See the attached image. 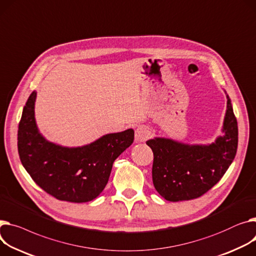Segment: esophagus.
I'll return each instance as SVG.
<instances>
[{
    "label": "esophagus",
    "instance_id": "esophagus-1",
    "mask_svg": "<svg viewBox=\"0 0 256 256\" xmlns=\"http://www.w3.org/2000/svg\"><path fill=\"white\" fill-rule=\"evenodd\" d=\"M150 136V132L149 128L144 126H140L137 128H136L134 132V140L137 142H144L146 141Z\"/></svg>",
    "mask_w": 256,
    "mask_h": 256
}]
</instances>
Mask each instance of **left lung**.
Masks as SVG:
<instances>
[{"label":"left lung","mask_w":256,"mask_h":256,"mask_svg":"<svg viewBox=\"0 0 256 256\" xmlns=\"http://www.w3.org/2000/svg\"><path fill=\"white\" fill-rule=\"evenodd\" d=\"M226 98L224 134L214 143L190 145L168 138L146 142L154 156L153 185L166 200H188L202 196L222 178L232 162L238 148V122L228 94Z\"/></svg>","instance_id":"1"}]
</instances>
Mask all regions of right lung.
<instances>
[{"instance_id":"obj_1","label":"right lung","mask_w":256,"mask_h":256,"mask_svg":"<svg viewBox=\"0 0 256 256\" xmlns=\"http://www.w3.org/2000/svg\"><path fill=\"white\" fill-rule=\"evenodd\" d=\"M37 92L24 108L17 147L24 168L43 190L60 200L85 202L96 198L108 183L114 160L134 142V130L107 134L81 147L47 141L35 119Z\"/></svg>"}]
</instances>
